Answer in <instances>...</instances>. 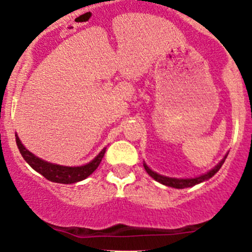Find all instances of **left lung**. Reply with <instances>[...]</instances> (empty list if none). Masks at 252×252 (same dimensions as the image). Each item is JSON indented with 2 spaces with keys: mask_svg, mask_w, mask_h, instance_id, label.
Wrapping results in <instances>:
<instances>
[{
  "mask_svg": "<svg viewBox=\"0 0 252 252\" xmlns=\"http://www.w3.org/2000/svg\"><path fill=\"white\" fill-rule=\"evenodd\" d=\"M225 159H226V157H225V158L222 159V160L220 161V163H219L218 165L213 169V170L209 171V173L204 174V175H201V176H197V178H191V179H175V178H168V176L159 175V174L154 173L152 169H149V166H148L147 164H143V165H144V169L147 170V173L152 176L153 179L157 180V182L161 183V184L166 185V187L175 188V189H184V188L194 187V185L199 184V183H203V182H205V180L210 179L211 176L215 175V174L219 171V169L221 168V165L224 164Z\"/></svg>",
  "mask_w": 252,
  "mask_h": 252,
  "instance_id": "1",
  "label": "left lung"
}]
</instances>
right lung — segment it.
<instances>
[{
	"instance_id": "add662e5",
	"label": "right lung",
	"mask_w": 252,
	"mask_h": 252,
	"mask_svg": "<svg viewBox=\"0 0 252 252\" xmlns=\"http://www.w3.org/2000/svg\"><path fill=\"white\" fill-rule=\"evenodd\" d=\"M16 143H17V147L18 149H20V153L22 154L23 159H25L34 170L38 171L39 174H42L46 179L55 183H61V184H73V183L81 182V180H84L86 178H88V176L98 168V165H99L100 161H102L105 153L104 148V149H103L91 163L86 164V165L63 166L57 165V164L47 163V161L37 158L36 155L32 154L31 152H28V150L23 147V144L21 143V140L18 139L17 135H16Z\"/></svg>"
}]
</instances>
